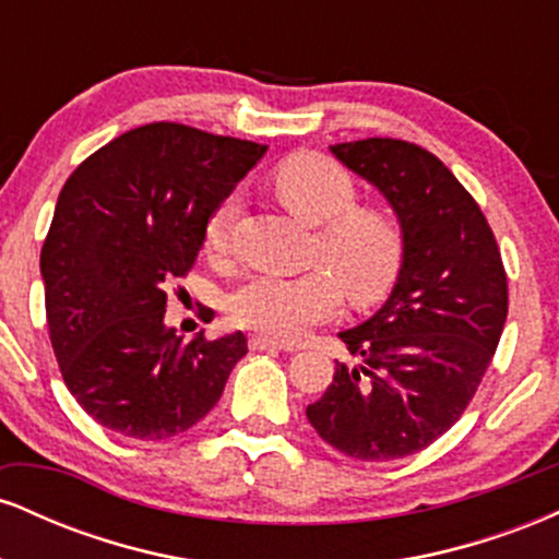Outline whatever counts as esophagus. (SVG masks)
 <instances>
[{
    "label": "esophagus",
    "instance_id": "obj_1",
    "mask_svg": "<svg viewBox=\"0 0 559 559\" xmlns=\"http://www.w3.org/2000/svg\"><path fill=\"white\" fill-rule=\"evenodd\" d=\"M249 349H254V352H284L286 346L281 344V342H275V338H267V336H252L249 338Z\"/></svg>",
    "mask_w": 559,
    "mask_h": 559
}]
</instances>
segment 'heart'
Here are the masks:
<instances>
[{
    "mask_svg": "<svg viewBox=\"0 0 559 559\" xmlns=\"http://www.w3.org/2000/svg\"><path fill=\"white\" fill-rule=\"evenodd\" d=\"M273 189L299 221L318 226L312 265L301 275L260 273L228 297V318L281 342L301 338L338 312L344 294L355 305H373L394 288L404 265L400 223L378 207H362L355 178L323 155L288 157L273 173ZM239 213V194H228L207 221V252L226 254Z\"/></svg>",
    "mask_w": 559,
    "mask_h": 559,
    "instance_id": "1",
    "label": "heart"
}]
</instances>
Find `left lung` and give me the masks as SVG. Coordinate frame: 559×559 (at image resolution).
Wrapping results in <instances>:
<instances>
[{
	"label": "left lung",
	"mask_w": 559,
	"mask_h": 559,
	"mask_svg": "<svg viewBox=\"0 0 559 559\" xmlns=\"http://www.w3.org/2000/svg\"><path fill=\"white\" fill-rule=\"evenodd\" d=\"M396 213L404 265L381 310L342 331L357 365L336 362L307 420L365 463L400 460L447 433L476 394L507 320V273L489 223L439 157L400 139L333 144Z\"/></svg>",
	"instance_id": "left-lung-1"
}]
</instances>
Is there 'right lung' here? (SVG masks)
<instances>
[{
  "label": "right lung",
  "mask_w": 559,
  "mask_h": 559,
  "mask_svg": "<svg viewBox=\"0 0 559 559\" xmlns=\"http://www.w3.org/2000/svg\"><path fill=\"white\" fill-rule=\"evenodd\" d=\"M265 144L150 123L86 157L62 186L41 247L44 301L60 373L99 426L157 441L189 431L247 355L241 331L189 344L165 325L217 204Z\"/></svg>",
  "instance_id": "add662e5"
}]
</instances>
